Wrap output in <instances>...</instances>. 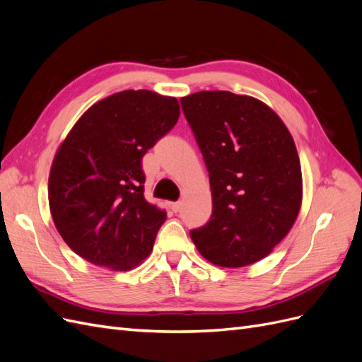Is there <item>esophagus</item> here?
Segmentation results:
<instances>
[{
	"label": "esophagus",
	"mask_w": 362,
	"mask_h": 362,
	"mask_svg": "<svg viewBox=\"0 0 362 362\" xmlns=\"http://www.w3.org/2000/svg\"><path fill=\"white\" fill-rule=\"evenodd\" d=\"M181 206H182V202H181V201L172 202V204H170V210H172L173 213H178V211L181 210Z\"/></svg>",
	"instance_id": "34e87169"
}]
</instances>
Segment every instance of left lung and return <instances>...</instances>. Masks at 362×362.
<instances>
[{
    "instance_id": "left-lung-1",
    "label": "left lung",
    "mask_w": 362,
    "mask_h": 362,
    "mask_svg": "<svg viewBox=\"0 0 362 362\" xmlns=\"http://www.w3.org/2000/svg\"><path fill=\"white\" fill-rule=\"evenodd\" d=\"M210 177L213 213L190 237L204 258L243 267L288 234L302 204V170L279 116L252 96L204 90L181 98Z\"/></svg>"
}]
</instances>
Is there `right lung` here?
I'll return each mask as SVG.
<instances>
[{
  "label": "right lung",
  "mask_w": 362,
  "mask_h": 362,
  "mask_svg": "<svg viewBox=\"0 0 362 362\" xmlns=\"http://www.w3.org/2000/svg\"><path fill=\"white\" fill-rule=\"evenodd\" d=\"M180 117L177 98L124 90L93 104L54 157L52 221L76 255L129 270L152 250L166 211L145 199L141 158Z\"/></svg>",
  "instance_id": "1"
}]
</instances>
